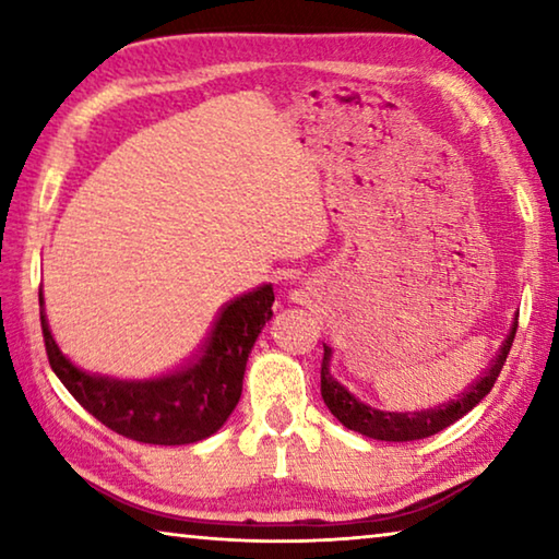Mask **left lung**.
<instances>
[{"instance_id":"8db88e82","label":"left lung","mask_w":559,"mask_h":559,"mask_svg":"<svg viewBox=\"0 0 559 559\" xmlns=\"http://www.w3.org/2000/svg\"><path fill=\"white\" fill-rule=\"evenodd\" d=\"M515 330H518V318H515L513 330H510V335L506 337V343L500 345L496 359L490 362L488 370L480 374V380L473 382L466 392H461L459 400L433 406V409H427V412H414V414L380 412L374 409V406H367L365 402H359L353 392H347L345 386L330 374L328 365H330V355H333V349L328 345H323L325 353H323V362H320V394H323L328 409L337 416V421L347 429L362 433V437L380 439V441L427 439L431 433H439L441 429L451 427L453 421H459L463 414H468L473 406L493 390L498 374L506 365L510 345H513Z\"/></svg>"}]
</instances>
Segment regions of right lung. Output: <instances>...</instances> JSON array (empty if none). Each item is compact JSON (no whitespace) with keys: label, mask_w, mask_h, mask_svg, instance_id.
<instances>
[{"label":"right lung","mask_w":559,"mask_h":559,"mask_svg":"<svg viewBox=\"0 0 559 559\" xmlns=\"http://www.w3.org/2000/svg\"><path fill=\"white\" fill-rule=\"evenodd\" d=\"M273 300L266 283L226 302L200 355L155 380L122 382L79 370L63 357L41 313L46 357L73 400L120 437L157 447L194 443L212 437L239 402L246 359L273 316Z\"/></svg>","instance_id":"add662e5"}]
</instances>
